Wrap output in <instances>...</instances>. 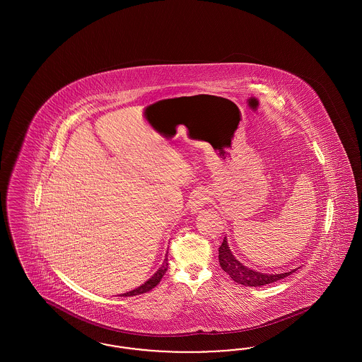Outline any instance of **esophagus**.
Wrapping results in <instances>:
<instances>
[{
  "label": "esophagus",
  "mask_w": 362,
  "mask_h": 362,
  "mask_svg": "<svg viewBox=\"0 0 362 362\" xmlns=\"http://www.w3.org/2000/svg\"><path fill=\"white\" fill-rule=\"evenodd\" d=\"M209 201V194L205 189H198V191H194L189 197V206L191 207L192 211H198L199 209L205 206Z\"/></svg>",
  "instance_id": "esophagus-1"
}]
</instances>
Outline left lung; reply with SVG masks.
Returning <instances> with one entry per match:
<instances>
[{"label": "left lung", "instance_id": "8db88e82", "mask_svg": "<svg viewBox=\"0 0 362 362\" xmlns=\"http://www.w3.org/2000/svg\"><path fill=\"white\" fill-rule=\"evenodd\" d=\"M218 262L221 269L224 270L226 274L244 286H262L267 284H273L278 279H282L285 276H291L297 269L291 270L288 273H281V274H266V273H259L247 266H244L240 260L235 258L232 251L228 247V241L224 239L223 244L218 248Z\"/></svg>", "mask_w": 362, "mask_h": 362}]
</instances>
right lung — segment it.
I'll return each instance as SVG.
<instances>
[{
	"instance_id": "obj_1",
	"label": "right lung",
	"mask_w": 362,
	"mask_h": 362,
	"mask_svg": "<svg viewBox=\"0 0 362 362\" xmlns=\"http://www.w3.org/2000/svg\"><path fill=\"white\" fill-rule=\"evenodd\" d=\"M167 269H168V259H164V263H163V266L156 272L155 274L152 278H149L145 284H142L141 286H138L136 288L134 291H132V292L124 293L123 296H138V294H142V293L149 292V291H152L153 288H155L156 285H158V282L161 281V278L164 276L165 274V272H167Z\"/></svg>"
}]
</instances>
